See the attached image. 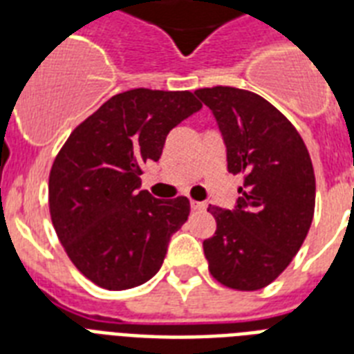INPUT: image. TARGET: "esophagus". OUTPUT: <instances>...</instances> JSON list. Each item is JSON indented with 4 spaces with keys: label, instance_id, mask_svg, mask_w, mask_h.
<instances>
[{
    "label": "esophagus",
    "instance_id": "esophagus-1",
    "mask_svg": "<svg viewBox=\"0 0 354 354\" xmlns=\"http://www.w3.org/2000/svg\"><path fill=\"white\" fill-rule=\"evenodd\" d=\"M191 207H193L194 211H205V202H196V200H191Z\"/></svg>",
    "mask_w": 354,
    "mask_h": 354
}]
</instances>
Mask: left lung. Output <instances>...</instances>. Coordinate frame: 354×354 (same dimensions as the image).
Returning a JSON list of instances; mask_svg holds the SVG:
<instances>
[{"mask_svg": "<svg viewBox=\"0 0 354 354\" xmlns=\"http://www.w3.org/2000/svg\"><path fill=\"white\" fill-rule=\"evenodd\" d=\"M194 95L218 122L227 171L244 176L235 209L207 207L216 221L204 241L209 272L227 288L259 290L283 274L313 224V161L296 127L257 93L215 86Z\"/></svg>", "mask_w": 354, "mask_h": 354, "instance_id": "1", "label": "left lung"}]
</instances>
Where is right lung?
<instances>
[{"instance_id":"1","label":"right lung","mask_w":354,"mask_h":354,"mask_svg":"<svg viewBox=\"0 0 354 354\" xmlns=\"http://www.w3.org/2000/svg\"><path fill=\"white\" fill-rule=\"evenodd\" d=\"M191 91L136 88L108 99L69 133L49 172V213L80 274L106 290L143 285L161 268L189 200L139 191L167 133L198 112Z\"/></svg>"}]
</instances>
